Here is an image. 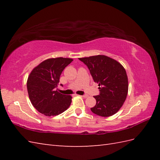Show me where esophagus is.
I'll use <instances>...</instances> for the list:
<instances>
[{
  "mask_svg": "<svg viewBox=\"0 0 160 160\" xmlns=\"http://www.w3.org/2000/svg\"><path fill=\"white\" fill-rule=\"evenodd\" d=\"M81 97H82V98H87L88 97V96L87 95H83V96H80Z\"/></svg>",
  "mask_w": 160,
  "mask_h": 160,
  "instance_id": "1",
  "label": "esophagus"
}]
</instances>
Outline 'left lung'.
Segmentation results:
<instances>
[{
  "label": "left lung",
  "mask_w": 160,
  "mask_h": 160,
  "mask_svg": "<svg viewBox=\"0 0 160 160\" xmlns=\"http://www.w3.org/2000/svg\"><path fill=\"white\" fill-rule=\"evenodd\" d=\"M89 68L100 95L94 96L96 104L91 108L93 113L109 117L120 109L128 89L127 72L122 64L111 58L98 55L79 58Z\"/></svg>",
  "instance_id": "1"
}]
</instances>
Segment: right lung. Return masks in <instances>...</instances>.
<instances>
[{
	"instance_id": "add662e5",
	"label": "right lung",
	"mask_w": 160,
	"mask_h": 160,
	"mask_svg": "<svg viewBox=\"0 0 160 160\" xmlns=\"http://www.w3.org/2000/svg\"><path fill=\"white\" fill-rule=\"evenodd\" d=\"M72 61L71 58L62 57L49 58L33 68L30 73L27 82L29 98L40 113L56 116L69 107L72 97L60 93L57 87L61 73Z\"/></svg>"
}]
</instances>
